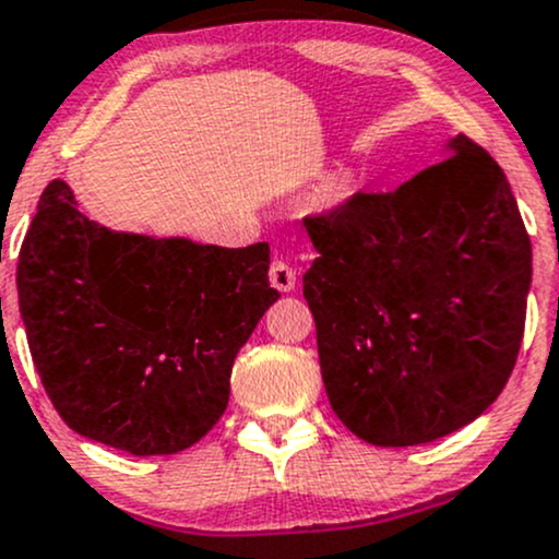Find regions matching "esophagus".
Instances as JSON below:
<instances>
[{
	"label": "esophagus",
	"mask_w": 559,
	"mask_h": 559,
	"mask_svg": "<svg viewBox=\"0 0 559 559\" xmlns=\"http://www.w3.org/2000/svg\"><path fill=\"white\" fill-rule=\"evenodd\" d=\"M270 284H273V289H278L281 294L292 292L294 284H297V273H294V267L286 265L284 260H275L273 265H270Z\"/></svg>",
	"instance_id": "1"
}]
</instances>
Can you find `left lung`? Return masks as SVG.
<instances>
[{"mask_svg":"<svg viewBox=\"0 0 559 559\" xmlns=\"http://www.w3.org/2000/svg\"><path fill=\"white\" fill-rule=\"evenodd\" d=\"M445 162L355 193L305 228L318 358L334 414L371 445L456 432L504 390L531 289V238L504 171L456 134Z\"/></svg>","mask_w":559,"mask_h":559,"instance_id":"obj_1","label":"left lung"}]
</instances>
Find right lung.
I'll return each instance as SVG.
<instances>
[{
    "mask_svg": "<svg viewBox=\"0 0 559 559\" xmlns=\"http://www.w3.org/2000/svg\"><path fill=\"white\" fill-rule=\"evenodd\" d=\"M270 247L119 233L41 193L17 260L28 349L73 432L134 456L186 451L217 425L230 371L278 292Z\"/></svg>",
    "mask_w": 559,
    "mask_h": 559,
    "instance_id": "obj_1",
    "label": "right lung"
}]
</instances>
